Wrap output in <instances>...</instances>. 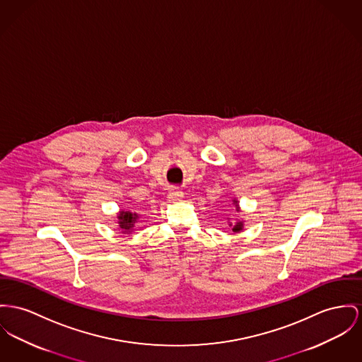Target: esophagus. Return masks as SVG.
Listing matches in <instances>:
<instances>
[{
  "label": "esophagus",
  "mask_w": 362,
  "mask_h": 362,
  "mask_svg": "<svg viewBox=\"0 0 362 362\" xmlns=\"http://www.w3.org/2000/svg\"><path fill=\"white\" fill-rule=\"evenodd\" d=\"M168 196H169V200H171V202H177V200H181L184 197V192L181 189L175 188V189H171Z\"/></svg>",
  "instance_id": "esophagus-1"
}]
</instances>
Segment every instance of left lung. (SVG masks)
Masks as SVG:
<instances>
[{"label": "left lung", "instance_id": "left-lung-1", "mask_svg": "<svg viewBox=\"0 0 362 362\" xmlns=\"http://www.w3.org/2000/svg\"><path fill=\"white\" fill-rule=\"evenodd\" d=\"M230 226H232V223H230ZM241 229H243V222H238V223H235V225L232 226V230H233V232H240Z\"/></svg>", "mask_w": 362, "mask_h": 362}]
</instances>
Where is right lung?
Masks as SVG:
<instances>
[{
  "mask_svg": "<svg viewBox=\"0 0 362 362\" xmlns=\"http://www.w3.org/2000/svg\"><path fill=\"white\" fill-rule=\"evenodd\" d=\"M137 218H139L137 214H133L130 211H121V214L118 217V223H119V228L123 230V233H129L134 228Z\"/></svg>",
  "mask_w": 362,
  "mask_h": 362,
  "instance_id": "right-lung-1",
  "label": "right lung"
}]
</instances>
